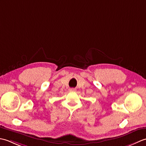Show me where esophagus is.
Here are the masks:
<instances>
[{
	"label": "esophagus",
	"instance_id": "1",
	"mask_svg": "<svg viewBox=\"0 0 146 146\" xmlns=\"http://www.w3.org/2000/svg\"><path fill=\"white\" fill-rule=\"evenodd\" d=\"M75 90H76L75 88H70V91H71V92H75Z\"/></svg>",
	"mask_w": 146,
	"mask_h": 146
}]
</instances>
